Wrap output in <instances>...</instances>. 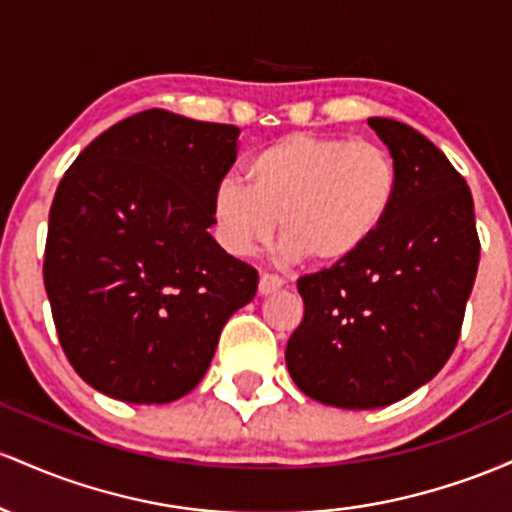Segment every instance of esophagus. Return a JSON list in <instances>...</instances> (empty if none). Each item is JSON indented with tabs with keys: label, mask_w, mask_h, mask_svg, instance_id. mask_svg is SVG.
<instances>
[{
	"label": "esophagus",
	"mask_w": 512,
	"mask_h": 512,
	"mask_svg": "<svg viewBox=\"0 0 512 512\" xmlns=\"http://www.w3.org/2000/svg\"><path fill=\"white\" fill-rule=\"evenodd\" d=\"M287 280L280 278V275L275 273H261V280H258V292L261 295H271V292L280 290V287H285Z\"/></svg>",
	"instance_id": "obj_1"
}]
</instances>
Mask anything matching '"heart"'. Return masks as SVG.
Instances as JSON below:
<instances>
[{"mask_svg": "<svg viewBox=\"0 0 512 512\" xmlns=\"http://www.w3.org/2000/svg\"><path fill=\"white\" fill-rule=\"evenodd\" d=\"M249 188L225 179L212 195L222 244L246 256L280 220L285 254L319 266L350 261L375 239L399 193V166L370 140L292 132L246 162Z\"/></svg>", "mask_w": 512, "mask_h": 512, "instance_id": "heart-1", "label": "heart"}]
</instances>
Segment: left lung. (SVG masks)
I'll return each instance as SVG.
<instances>
[{
  "instance_id": "left-lung-1",
  "label": "left lung",
  "mask_w": 512,
  "mask_h": 512,
  "mask_svg": "<svg viewBox=\"0 0 512 512\" xmlns=\"http://www.w3.org/2000/svg\"><path fill=\"white\" fill-rule=\"evenodd\" d=\"M399 166V193L350 261L297 280L302 324L285 348L297 387L338 409L394 404L433 380L462 331L479 268L474 200L433 142L370 118Z\"/></svg>"
}]
</instances>
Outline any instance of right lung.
Here are the masks:
<instances>
[{"label":"right lung","instance_id":"1","mask_svg":"<svg viewBox=\"0 0 512 512\" xmlns=\"http://www.w3.org/2000/svg\"><path fill=\"white\" fill-rule=\"evenodd\" d=\"M239 128L149 108L101 132L50 205L43 280L86 384L132 404L181 399L258 271L210 237Z\"/></svg>","mask_w":512,"mask_h":512}]
</instances>
